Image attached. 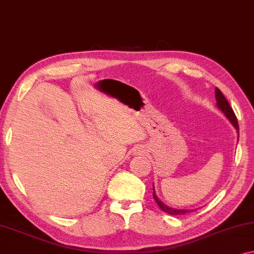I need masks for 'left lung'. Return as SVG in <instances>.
I'll use <instances>...</instances> for the list:
<instances>
[{
	"label": "left lung",
	"instance_id": "left-lung-1",
	"mask_svg": "<svg viewBox=\"0 0 254 254\" xmlns=\"http://www.w3.org/2000/svg\"><path fill=\"white\" fill-rule=\"evenodd\" d=\"M215 100H217V107L220 109L222 113H224L225 116L229 120V122L233 124V127L236 128V131H237V133H238L240 128H238V123H237V119H236L235 113H234L232 107H230L229 103H228V101H227L225 96H224V94H222L221 91L219 90L218 88L215 89ZM153 190H154L153 196H154L155 200H156L157 205L161 207V210H163L164 212H166V213L172 214V215H183V214L189 213V212L192 211V210H186V209H175V207L168 206V205H166V204H164L160 198L157 197L156 192H155L154 185H153Z\"/></svg>",
	"mask_w": 254,
	"mask_h": 254
}]
</instances>
